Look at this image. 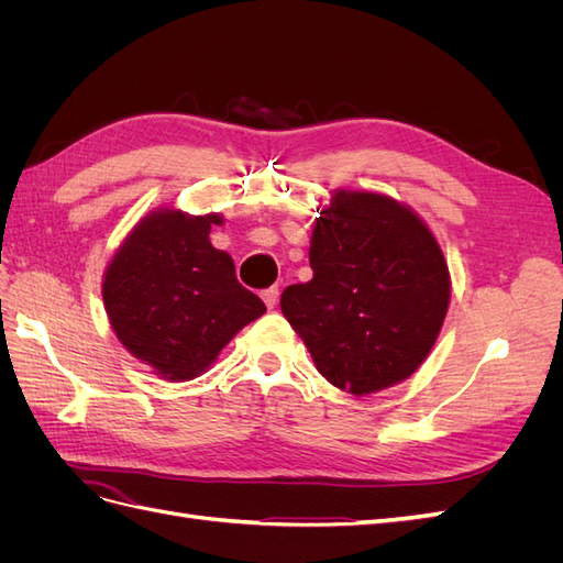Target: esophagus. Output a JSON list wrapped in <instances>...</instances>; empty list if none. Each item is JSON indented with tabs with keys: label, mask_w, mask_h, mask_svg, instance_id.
Listing matches in <instances>:
<instances>
[{
	"label": "esophagus",
	"mask_w": 563,
	"mask_h": 563,
	"mask_svg": "<svg viewBox=\"0 0 563 563\" xmlns=\"http://www.w3.org/2000/svg\"><path fill=\"white\" fill-rule=\"evenodd\" d=\"M263 300H265V305H267L269 310L275 308L277 300H279V286H269V288H265V291H263Z\"/></svg>",
	"instance_id": "1"
}]
</instances>
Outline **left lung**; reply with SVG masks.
Instances as JSON below:
<instances>
[{"instance_id": "1", "label": "left lung", "mask_w": 563, "mask_h": 563, "mask_svg": "<svg viewBox=\"0 0 563 563\" xmlns=\"http://www.w3.org/2000/svg\"><path fill=\"white\" fill-rule=\"evenodd\" d=\"M308 284L282 312L331 385L362 397L406 380L444 323L451 282L437 240L399 201L335 192L312 232Z\"/></svg>"}]
</instances>
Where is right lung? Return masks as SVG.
Listing matches in <instances>:
<instances>
[{"label": "right lung", "instance_id": "1", "mask_svg": "<svg viewBox=\"0 0 563 563\" xmlns=\"http://www.w3.org/2000/svg\"><path fill=\"white\" fill-rule=\"evenodd\" d=\"M223 218L155 211L108 265L103 300L122 345L166 380H190L265 302L236 282L234 263L209 242Z\"/></svg>", "mask_w": 563, "mask_h": 563}]
</instances>
